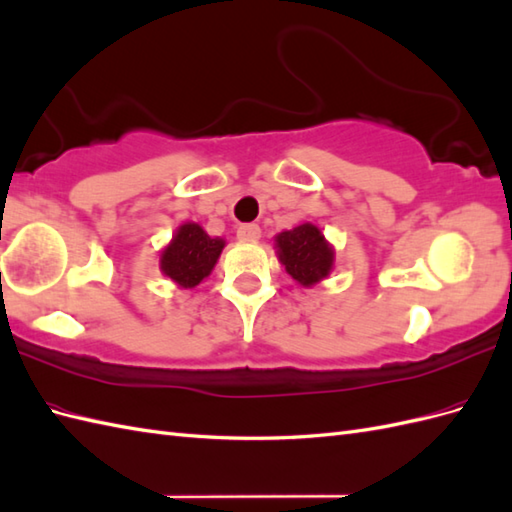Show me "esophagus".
Segmentation results:
<instances>
[{
  "label": "esophagus",
  "instance_id": "obj_1",
  "mask_svg": "<svg viewBox=\"0 0 512 512\" xmlns=\"http://www.w3.org/2000/svg\"><path fill=\"white\" fill-rule=\"evenodd\" d=\"M239 241H258L260 239V226L258 224H241L237 228Z\"/></svg>",
  "mask_w": 512,
  "mask_h": 512
}]
</instances>
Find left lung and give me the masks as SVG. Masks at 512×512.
<instances>
[{
    "instance_id": "left-lung-1",
    "label": "left lung",
    "mask_w": 512,
    "mask_h": 512,
    "mask_svg": "<svg viewBox=\"0 0 512 512\" xmlns=\"http://www.w3.org/2000/svg\"><path fill=\"white\" fill-rule=\"evenodd\" d=\"M275 247L286 273L309 288L324 280L333 269L335 252L318 226L301 224L275 237Z\"/></svg>"
}]
</instances>
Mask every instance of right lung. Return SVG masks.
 Returning <instances> with one entry per match:
<instances>
[{"label":"right lung","instance_id":"right-lung-1","mask_svg":"<svg viewBox=\"0 0 512 512\" xmlns=\"http://www.w3.org/2000/svg\"><path fill=\"white\" fill-rule=\"evenodd\" d=\"M224 245V239H213L198 224L185 222L162 250L160 269L181 288H194L209 277Z\"/></svg>","mask_w":512,"mask_h":512}]
</instances>
